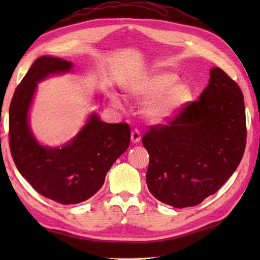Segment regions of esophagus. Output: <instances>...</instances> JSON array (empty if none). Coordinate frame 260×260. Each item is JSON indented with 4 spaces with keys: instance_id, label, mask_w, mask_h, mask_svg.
<instances>
[{
    "instance_id": "esophagus-1",
    "label": "esophagus",
    "mask_w": 260,
    "mask_h": 260,
    "mask_svg": "<svg viewBox=\"0 0 260 260\" xmlns=\"http://www.w3.org/2000/svg\"><path fill=\"white\" fill-rule=\"evenodd\" d=\"M131 141H132V143H134V144H136V143H139L141 141V133L139 131L134 129L133 132H132Z\"/></svg>"
}]
</instances>
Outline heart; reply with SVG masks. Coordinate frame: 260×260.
Here are the masks:
<instances>
[{
	"label": "heart",
	"instance_id": "heart-1",
	"mask_svg": "<svg viewBox=\"0 0 260 260\" xmlns=\"http://www.w3.org/2000/svg\"><path fill=\"white\" fill-rule=\"evenodd\" d=\"M179 81V76L168 71L152 74L140 84L129 88V95L137 99H153L144 108V115L153 124H161L184 109L194 97L192 87ZM120 106L117 97L112 99Z\"/></svg>",
	"mask_w": 260,
	"mask_h": 260
}]
</instances>
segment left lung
I'll list each match as a JSON object with an SVG mask.
<instances>
[{"label": "left lung", "mask_w": 260, "mask_h": 260, "mask_svg": "<svg viewBox=\"0 0 260 260\" xmlns=\"http://www.w3.org/2000/svg\"><path fill=\"white\" fill-rule=\"evenodd\" d=\"M246 137L242 91L222 69L214 67L197 102L168 125L152 126L143 136L150 154L148 190L174 208L197 206L238 168Z\"/></svg>", "instance_id": "8db88e82"}]
</instances>
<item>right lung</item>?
I'll return each instance as SVG.
<instances>
[{"label": "right lung", "mask_w": 260, "mask_h": 260, "mask_svg": "<svg viewBox=\"0 0 260 260\" xmlns=\"http://www.w3.org/2000/svg\"><path fill=\"white\" fill-rule=\"evenodd\" d=\"M73 69L67 60L42 56L16 87L9 112L10 150L22 176L38 193L61 204L86 201L101 189L109 169L129 145L128 124H108L96 113L61 147L41 145L33 135L29 112L38 82Z\"/></svg>", "instance_id": "add662e5"}]
</instances>
